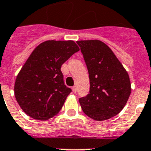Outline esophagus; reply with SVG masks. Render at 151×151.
<instances>
[{"instance_id":"1","label":"esophagus","mask_w":151,"mask_h":151,"mask_svg":"<svg viewBox=\"0 0 151 151\" xmlns=\"http://www.w3.org/2000/svg\"><path fill=\"white\" fill-rule=\"evenodd\" d=\"M72 90H73V92H74V93H77V86H73V87H72Z\"/></svg>"}]
</instances>
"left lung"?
Instances as JSON below:
<instances>
[{"mask_svg": "<svg viewBox=\"0 0 151 151\" xmlns=\"http://www.w3.org/2000/svg\"><path fill=\"white\" fill-rule=\"evenodd\" d=\"M88 70L90 93L80 98L83 112L96 121L114 117L124 108L132 92L128 72L111 48L99 40H81Z\"/></svg>", "mask_w": 151, "mask_h": 151, "instance_id": "8db88e82", "label": "left lung"}]
</instances>
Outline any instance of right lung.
Returning <instances> with one entry per match:
<instances>
[{
  "label": "right lung",
  "instance_id": "add662e5",
  "mask_svg": "<svg viewBox=\"0 0 151 151\" xmlns=\"http://www.w3.org/2000/svg\"><path fill=\"white\" fill-rule=\"evenodd\" d=\"M79 50L71 40H48L34 49L14 85L16 99L25 113L45 121L60 112L71 92L64 83L61 65Z\"/></svg>",
  "mask_w": 151,
  "mask_h": 151
}]
</instances>
